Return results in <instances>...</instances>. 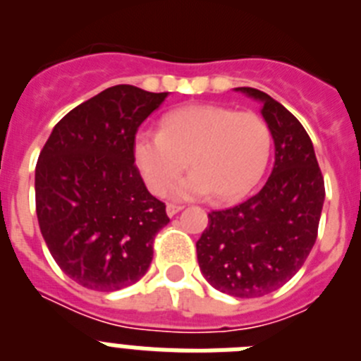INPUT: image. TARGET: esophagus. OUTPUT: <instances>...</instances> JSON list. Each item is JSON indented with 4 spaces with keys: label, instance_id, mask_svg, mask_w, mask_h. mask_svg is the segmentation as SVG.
<instances>
[{
    "label": "esophagus",
    "instance_id": "34e87169",
    "mask_svg": "<svg viewBox=\"0 0 361 361\" xmlns=\"http://www.w3.org/2000/svg\"><path fill=\"white\" fill-rule=\"evenodd\" d=\"M180 209H183V206H177V204H168V206H166V213H168V216L177 215Z\"/></svg>",
    "mask_w": 361,
    "mask_h": 361
}]
</instances>
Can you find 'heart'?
Returning a JSON list of instances; mask_svg holds the SVG:
<instances>
[{
	"label": "heart",
	"mask_w": 361,
	"mask_h": 361,
	"mask_svg": "<svg viewBox=\"0 0 361 361\" xmlns=\"http://www.w3.org/2000/svg\"><path fill=\"white\" fill-rule=\"evenodd\" d=\"M271 153V130L253 111L216 104H190L164 116L161 132L142 130L133 157L149 190L162 195L180 171H193L171 190L178 200L220 202L245 197L260 180Z\"/></svg>",
	"instance_id": "1"
}]
</instances>
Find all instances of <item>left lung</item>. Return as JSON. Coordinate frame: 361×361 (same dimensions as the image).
<instances>
[{
    "instance_id": "1",
    "label": "left lung",
    "mask_w": 361,
    "mask_h": 361,
    "mask_svg": "<svg viewBox=\"0 0 361 361\" xmlns=\"http://www.w3.org/2000/svg\"><path fill=\"white\" fill-rule=\"evenodd\" d=\"M235 90L262 104L275 164L257 195L209 213L197 258L220 293L257 298L282 288L304 266L317 242L325 188L311 139L291 111L257 88Z\"/></svg>"
}]
</instances>
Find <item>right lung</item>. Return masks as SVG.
Instances as JSON below:
<instances>
[{
  "instance_id": "obj_1",
  "label": "right lung",
  "mask_w": 361,
  "mask_h": 361,
  "mask_svg": "<svg viewBox=\"0 0 361 361\" xmlns=\"http://www.w3.org/2000/svg\"><path fill=\"white\" fill-rule=\"evenodd\" d=\"M168 92L106 88L54 126L36 164V213L50 255L73 282L117 291L146 275L170 219L133 157L142 121Z\"/></svg>"
}]
</instances>
